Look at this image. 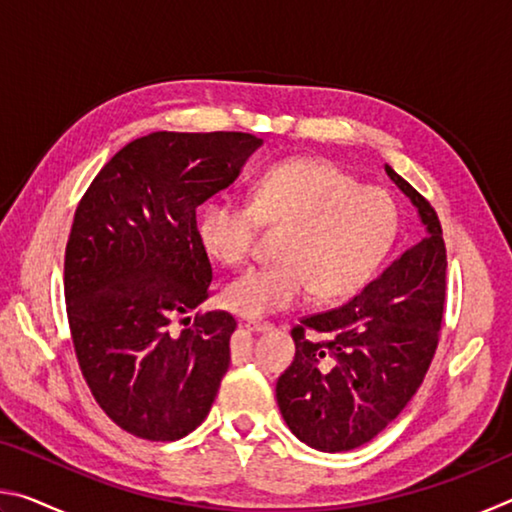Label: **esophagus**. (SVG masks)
<instances>
[{
    "mask_svg": "<svg viewBox=\"0 0 512 512\" xmlns=\"http://www.w3.org/2000/svg\"><path fill=\"white\" fill-rule=\"evenodd\" d=\"M244 327L250 329V332H255V334H264V332H271V329H273L271 323H262V320H244Z\"/></svg>",
    "mask_w": 512,
    "mask_h": 512,
    "instance_id": "34e87169",
    "label": "esophagus"
}]
</instances>
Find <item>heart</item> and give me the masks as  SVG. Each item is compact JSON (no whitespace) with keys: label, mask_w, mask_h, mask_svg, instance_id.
<instances>
[{"label":"heart","mask_w":512,"mask_h":512,"mask_svg":"<svg viewBox=\"0 0 512 512\" xmlns=\"http://www.w3.org/2000/svg\"><path fill=\"white\" fill-rule=\"evenodd\" d=\"M262 223L284 228L280 262L223 289V305L246 318L296 307L311 291L318 302L359 293L391 253L400 207L386 189L359 185L341 164L291 158L257 173L248 203L228 196L205 203L196 232L216 262L235 268L253 255Z\"/></svg>","instance_id":"obj_1"}]
</instances>
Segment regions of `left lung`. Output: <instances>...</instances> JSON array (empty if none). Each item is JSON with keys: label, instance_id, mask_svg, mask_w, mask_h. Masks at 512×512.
<instances>
[{"label": "left lung", "instance_id": "1", "mask_svg": "<svg viewBox=\"0 0 512 512\" xmlns=\"http://www.w3.org/2000/svg\"><path fill=\"white\" fill-rule=\"evenodd\" d=\"M386 173L418 207L424 239L343 307L302 318L291 329L296 359L275 386L284 422L320 452H350L384 431L420 388L438 348L443 228L418 189L388 164Z\"/></svg>", "mask_w": 512, "mask_h": 512}]
</instances>
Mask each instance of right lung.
Here are the masks:
<instances>
[{"instance_id": "obj_1", "label": "right lung", "mask_w": 512, "mask_h": 512, "mask_svg": "<svg viewBox=\"0 0 512 512\" xmlns=\"http://www.w3.org/2000/svg\"><path fill=\"white\" fill-rule=\"evenodd\" d=\"M259 144L250 133H151L112 155L76 207L65 248L76 359L97 404L137 438L192 433L228 372V311L175 320L210 298L198 205L235 183Z\"/></svg>"}]
</instances>
